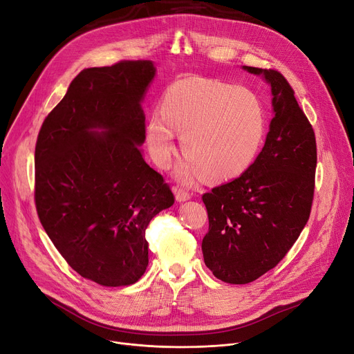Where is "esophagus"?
I'll return each mask as SVG.
<instances>
[{"label": "esophagus", "instance_id": "esophagus-1", "mask_svg": "<svg viewBox=\"0 0 354 354\" xmlns=\"http://www.w3.org/2000/svg\"><path fill=\"white\" fill-rule=\"evenodd\" d=\"M192 197V194L186 189H176V200L177 201H186Z\"/></svg>", "mask_w": 354, "mask_h": 354}]
</instances>
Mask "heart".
Wrapping results in <instances>:
<instances>
[{"label":"heart","mask_w":354,"mask_h":354,"mask_svg":"<svg viewBox=\"0 0 354 354\" xmlns=\"http://www.w3.org/2000/svg\"><path fill=\"white\" fill-rule=\"evenodd\" d=\"M147 124V141L161 168L171 164L176 133L187 157L177 176L193 181L206 176L225 181L243 174L259 154L266 133V113L258 96L245 88L189 77L167 88Z\"/></svg>","instance_id":"heart-1"}]
</instances>
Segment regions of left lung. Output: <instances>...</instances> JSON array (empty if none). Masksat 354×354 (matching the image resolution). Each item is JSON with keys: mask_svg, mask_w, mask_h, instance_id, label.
<instances>
[{"mask_svg": "<svg viewBox=\"0 0 354 354\" xmlns=\"http://www.w3.org/2000/svg\"><path fill=\"white\" fill-rule=\"evenodd\" d=\"M243 69L271 85L275 116L254 164L201 196L209 216L205 263L227 283H249L283 259L308 222L315 187V136L294 89L278 71Z\"/></svg>", "mask_w": 354, "mask_h": 354, "instance_id": "1", "label": "left lung"}]
</instances>
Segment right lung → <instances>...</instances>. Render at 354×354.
Instances as JSON below:
<instances>
[{
    "label": "right lung",
    "mask_w": 354,
    "mask_h": 354,
    "mask_svg": "<svg viewBox=\"0 0 354 354\" xmlns=\"http://www.w3.org/2000/svg\"><path fill=\"white\" fill-rule=\"evenodd\" d=\"M154 75L149 60L82 71L36 142L40 223L71 268L102 287H125L144 275L145 230L174 205L168 183L140 149L141 100Z\"/></svg>",
    "instance_id": "right-lung-1"
}]
</instances>
